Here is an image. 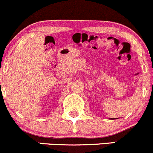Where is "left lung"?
<instances>
[{
  "label": "left lung",
  "mask_w": 153,
  "mask_h": 153,
  "mask_svg": "<svg viewBox=\"0 0 153 153\" xmlns=\"http://www.w3.org/2000/svg\"><path fill=\"white\" fill-rule=\"evenodd\" d=\"M114 119H115V118H114Z\"/></svg>",
  "instance_id": "1"
}]
</instances>
